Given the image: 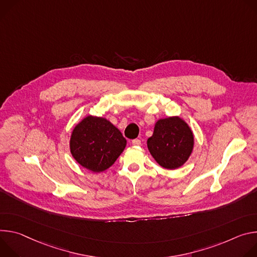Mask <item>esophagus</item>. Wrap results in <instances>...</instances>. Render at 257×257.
I'll use <instances>...</instances> for the list:
<instances>
[{
  "instance_id": "obj_1",
  "label": "esophagus",
  "mask_w": 257,
  "mask_h": 257,
  "mask_svg": "<svg viewBox=\"0 0 257 257\" xmlns=\"http://www.w3.org/2000/svg\"><path fill=\"white\" fill-rule=\"evenodd\" d=\"M132 144H133L134 146H140V145H141V141H140L139 139H135V140L132 141Z\"/></svg>"
}]
</instances>
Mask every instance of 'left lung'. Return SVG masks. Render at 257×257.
Listing matches in <instances>:
<instances>
[{
  "label": "left lung",
  "mask_w": 257,
  "mask_h": 257,
  "mask_svg": "<svg viewBox=\"0 0 257 257\" xmlns=\"http://www.w3.org/2000/svg\"><path fill=\"white\" fill-rule=\"evenodd\" d=\"M147 146L160 166L176 169L189 159L193 151V132L179 116L159 119L152 137L147 141Z\"/></svg>",
  "instance_id": "obj_1"
}]
</instances>
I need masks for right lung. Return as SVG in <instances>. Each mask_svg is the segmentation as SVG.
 <instances>
[{"label":"right lung","instance_id":"1","mask_svg":"<svg viewBox=\"0 0 257 257\" xmlns=\"http://www.w3.org/2000/svg\"><path fill=\"white\" fill-rule=\"evenodd\" d=\"M69 146L77 163L93 173H101L116 161L126 140L106 118L89 115L73 128Z\"/></svg>","mask_w":257,"mask_h":257}]
</instances>
